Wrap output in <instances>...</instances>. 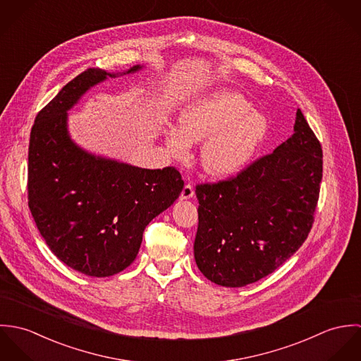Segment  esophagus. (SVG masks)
<instances>
[{
	"instance_id": "34e87169",
	"label": "esophagus",
	"mask_w": 361,
	"mask_h": 361,
	"mask_svg": "<svg viewBox=\"0 0 361 361\" xmlns=\"http://www.w3.org/2000/svg\"><path fill=\"white\" fill-rule=\"evenodd\" d=\"M195 196V190H193V186L190 183H186L182 193H180V199L182 200H186V199H192Z\"/></svg>"
}]
</instances>
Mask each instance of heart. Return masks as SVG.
Wrapping results in <instances>:
<instances>
[{
	"instance_id": "b5f03b06",
	"label": "heart",
	"mask_w": 361,
	"mask_h": 361,
	"mask_svg": "<svg viewBox=\"0 0 361 361\" xmlns=\"http://www.w3.org/2000/svg\"><path fill=\"white\" fill-rule=\"evenodd\" d=\"M267 132L265 118L243 96L218 90L189 104L179 116V128L165 132L169 150L183 157L189 145L203 142L200 161L208 175L231 176L253 157Z\"/></svg>"
}]
</instances>
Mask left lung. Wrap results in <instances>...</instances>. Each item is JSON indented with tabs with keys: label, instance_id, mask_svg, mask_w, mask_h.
<instances>
[{
	"label": "left lung",
	"instance_id": "1",
	"mask_svg": "<svg viewBox=\"0 0 361 361\" xmlns=\"http://www.w3.org/2000/svg\"><path fill=\"white\" fill-rule=\"evenodd\" d=\"M322 179L321 143L300 109L295 133L236 176L196 185L195 259L211 282L240 288L272 274L309 236Z\"/></svg>",
	"mask_w": 361,
	"mask_h": 361
}]
</instances>
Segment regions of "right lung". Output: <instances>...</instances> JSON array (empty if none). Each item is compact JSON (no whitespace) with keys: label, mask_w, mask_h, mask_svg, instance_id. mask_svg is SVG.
<instances>
[{"label":"right lung","mask_w":361,"mask_h":361,"mask_svg":"<svg viewBox=\"0 0 361 361\" xmlns=\"http://www.w3.org/2000/svg\"><path fill=\"white\" fill-rule=\"evenodd\" d=\"M106 76L115 75L86 69L37 114L27 164V204L47 246L72 269L97 278L133 262L146 226L183 189L175 166H132L89 154L69 139L66 111Z\"/></svg>","instance_id":"obj_1"}]
</instances>
